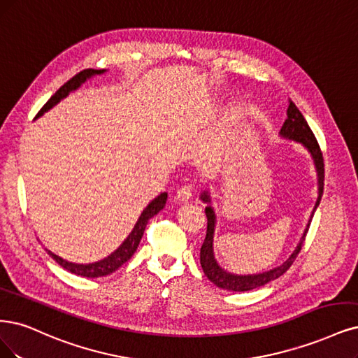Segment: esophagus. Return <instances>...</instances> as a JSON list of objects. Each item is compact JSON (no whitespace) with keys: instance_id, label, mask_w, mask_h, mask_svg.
I'll list each match as a JSON object with an SVG mask.
<instances>
[{"instance_id":"1","label":"esophagus","mask_w":358,"mask_h":358,"mask_svg":"<svg viewBox=\"0 0 358 358\" xmlns=\"http://www.w3.org/2000/svg\"><path fill=\"white\" fill-rule=\"evenodd\" d=\"M191 196H192V187L191 185H183L176 194V200L180 203H187Z\"/></svg>"}]
</instances>
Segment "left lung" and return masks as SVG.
Instances as JSON below:
<instances>
[{"mask_svg": "<svg viewBox=\"0 0 358 358\" xmlns=\"http://www.w3.org/2000/svg\"><path fill=\"white\" fill-rule=\"evenodd\" d=\"M280 136L286 138L290 141H296L299 143H302L308 151H310L314 164H315V170H317V176H318V196L317 201L314 206L313 215L315 212V208L320 204V200H322L323 195V187H324V162H323V154L322 150H320V145L314 136L313 130L308 126L306 120L303 118L302 113L298 109V106L294 105L292 101H289V108H287V118L282 124L281 130H280ZM201 200L204 203H208V206L206 207V216H207V232H206V238L204 243L201 245L200 250V264L201 268L204 271L206 277L210 280L213 285H216L220 289L225 290H232V292H248V290H253L261 286H265L266 282L273 281L278 277H281L286 271L292 266V264L296 259L298 253L302 249V244L305 241L308 228H310V222L303 231V236L299 241V244L296 245V249L293 250V253L289 256V259H286L285 262L281 265L265 271V273H259V274H253V275H237V274H231L228 271H225L222 268L215 259V253H213V236H215V227H216V216H215V210L210 206V195L207 192H204L201 195Z\"/></svg>", "mask_w": 358, "mask_h": 358, "instance_id": "1", "label": "left lung"}]
</instances>
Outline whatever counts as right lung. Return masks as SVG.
Wrapping results in <instances>:
<instances>
[{"instance_id": "add662e5", "label": "right lung", "mask_w": 358, "mask_h": 358, "mask_svg": "<svg viewBox=\"0 0 358 358\" xmlns=\"http://www.w3.org/2000/svg\"><path fill=\"white\" fill-rule=\"evenodd\" d=\"M105 69H84L81 72H78L76 77H72L68 83H65L62 87L48 99V102L40 109V113L36 114L35 118L41 117L44 113H47L48 109H52L56 103H59L64 97H66L71 92L77 90L83 83L87 81L89 78H92L93 76H101L103 73ZM167 201V192H162L157 199H154L150 204L145 207V210L142 212V215L139 216L136 225H134L133 231L129 234V237L122 241V244L117 250H114L108 257L102 259L99 262H93V264H72L62 259L60 256L55 255L53 252L47 250V253L50 255L55 261L62 266L65 268L66 271L72 274H77L81 277H87V278H96V277H103V275H109L110 273H114L121 265H124L129 259L136 252L138 245L141 243V238L143 236V231L146 228L148 220L151 217H154L159 210H163L164 206Z\"/></svg>"}]
</instances>
